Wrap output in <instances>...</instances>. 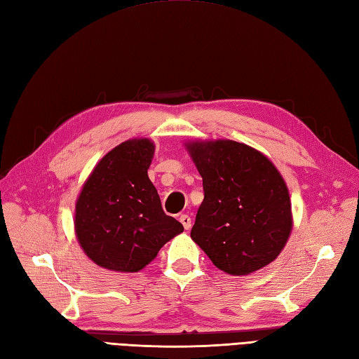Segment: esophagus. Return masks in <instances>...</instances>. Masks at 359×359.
I'll use <instances>...</instances> for the list:
<instances>
[{
  "label": "esophagus",
  "instance_id": "34e87169",
  "mask_svg": "<svg viewBox=\"0 0 359 359\" xmlns=\"http://www.w3.org/2000/svg\"><path fill=\"white\" fill-rule=\"evenodd\" d=\"M180 222L184 225V229L186 230H190V226H191V219H190V216L189 215H181L180 216Z\"/></svg>",
  "mask_w": 359,
  "mask_h": 359
}]
</instances>
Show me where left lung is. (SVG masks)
<instances>
[{
  "label": "left lung",
  "mask_w": 359,
  "mask_h": 359,
  "mask_svg": "<svg viewBox=\"0 0 359 359\" xmlns=\"http://www.w3.org/2000/svg\"><path fill=\"white\" fill-rule=\"evenodd\" d=\"M186 147L204 187L190 238L226 274L247 276L271 264L292 230L280 172L264 154L233 140Z\"/></svg>",
  "instance_id": "1"
}]
</instances>
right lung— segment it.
<instances>
[{"label": "right lung", "mask_w": 359, "mask_h": 359, "mask_svg": "<svg viewBox=\"0 0 359 359\" xmlns=\"http://www.w3.org/2000/svg\"><path fill=\"white\" fill-rule=\"evenodd\" d=\"M154 152L147 138L114 147L95 165L77 198V241L102 268L137 273L184 230L164 213L158 191L147 177Z\"/></svg>", "instance_id": "obj_1"}]
</instances>
